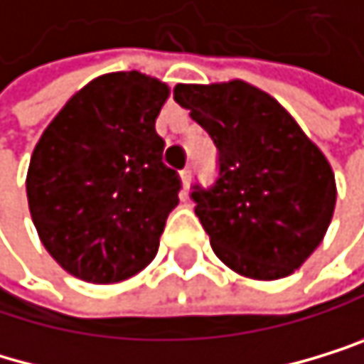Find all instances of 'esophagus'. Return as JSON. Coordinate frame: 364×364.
<instances>
[{
	"mask_svg": "<svg viewBox=\"0 0 364 364\" xmlns=\"http://www.w3.org/2000/svg\"><path fill=\"white\" fill-rule=\"evenodd\" d=\"M190 183H192V170H190V167H186V170L181 172V188H183V194H188Z\"/></svg>",
	"mask_w": 364,
	"mask_h": 364,
	"instance_id": "esophagus-1",
	"label": "esophagus"
}]
</instances>
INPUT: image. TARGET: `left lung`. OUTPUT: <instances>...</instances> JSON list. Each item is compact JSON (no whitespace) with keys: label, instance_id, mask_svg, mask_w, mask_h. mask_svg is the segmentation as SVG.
<instances>
[{"label":"left lung","instance_id":"left-lung-1","mask_svg":"<svg viewBox=\"0 0 364 364\" xmlns=\"http://www.w3.org/2000/svg\"><path fill=\"white\" fill-rule=\"evenodd\" d=\"M174 100L219 149L217 186L192 192L215 255L248 279L295 273L336 210V176L322 149L271 93L244 80L176 85Z\"/></svg>","mask_w":364,"mask_h":364}]
</instances>
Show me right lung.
Returning <instances> with one entry per match:
<instances>
[{"label":"right lung","mask_w":364,"mask_h":364,"mask_svg":"<svg viewBox=\"0 0 364 364\" xmlns=\"http://www.w3.org/2000/svg\"><path fill=\"white\" fill-rule=\"evenodd\" d=\"M170 85L141 71L93 77L35 145L26 197L40 242L69 275L116 284L156 257L181 181L154 122Z\"/></svg>","instance_id":"1"}]
</instances>
